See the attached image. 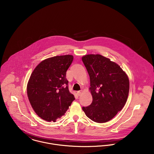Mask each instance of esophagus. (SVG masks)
I'll return each mask as SVG.
<instances>
[{"instance_id":"esophagus-1","label":"esophagus","mask_w":154,"mask_h":154,"mask_svg":"<svg viewBox=\"0 0 154 154\" xmlns=\"http://www.w3.org/2000/svg\"><path fill=\"white\" fill-rule=\"evenodd\" d=\"M81 93H82V92H81V91H78V92H77V94H78V96H80V95H81Z\"/></svg>"}]
</instances>
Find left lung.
<instances>
[{
	"label": "left lung",
	"mask_w": 154,
	"mask_h": 154,
	"mask_svg": "<svg viewBox=\"0 0 154 154\" xmlns=\"http://www.w3.org/2000/svg\"><path fill=\"white\" fill-rule=\"evenodd\" d=\"M82 62L90 78L92 102L82 110L97 123L112 119L125 106L129 91V80L116 63L100 54H88Z\"/></svg>",
	"instance_id": "1"
}]
</instances>
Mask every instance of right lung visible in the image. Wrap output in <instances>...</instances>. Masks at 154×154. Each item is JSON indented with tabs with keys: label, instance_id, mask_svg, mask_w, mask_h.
<instances>
[{
	"label": "right lung",
	"instance_id": "add662e5",
	"mask_svg": "<svg viewBox=\"0 0 154 154\" xmlns=\"http://www.w3.org/2000/svg\"><path fill=\"white\" fill-rule=\"evenodd\" d=\"M73 60L72 55L45 59L31 75L27 85L28 97L34 111L44 120L55 122L75 99L69 91L66 78Z\"/></svg>",
	"mask_w": 154,
	"mask_h": 154
}]
</instances>
